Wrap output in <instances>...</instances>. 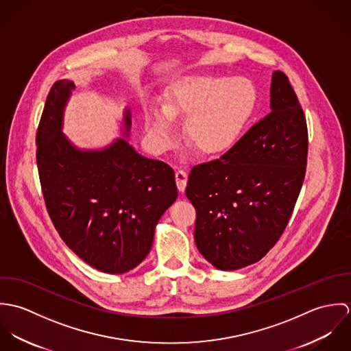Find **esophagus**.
I'll return each instance as SVG.
<instances>
[{
    "label": "esophagus",
    "mask_w": 351,
    "mask_h": 351,
    "mask_svg": "<svg viewBox=\"0 0 351 351\" xmlns=\"http://www.w3.org/2000/svg\"><path fill=\"white\" fill-rule=\"evenodd\" d=\"M176 181H177V188L180 192H184L186 188V181H188V173L182 169H178L176 171Z\"/></svg>",
    "instance_id": "obj_1"
}]
</instances>
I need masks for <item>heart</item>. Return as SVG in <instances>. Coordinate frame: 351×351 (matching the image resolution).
<instances>
[{
  "label": "heart",
  "instance_id": "1",
  "mask_svg": "<svg viewBox=\"0 0 351 351\" xmlns=\"http://www.w3.org/2000/svg\"><path fill=\"white\" fill-rule=\"evenodd\" d=\"M259 100L254 82L245 77L193 75L174 84L162 101L145 113V128L158 150L176 141L173 120L184 119L185 141L202 155L228 150L242 135Z\"/></svg>",
  "mask_w": 351,
  "mask_h": 351
}]
</instances>
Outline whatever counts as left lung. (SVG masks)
<instances>
[{
	"instance_id": "1",
	"label": "left lung",
	"mask_w": 351,
	"mask_h": 351,
	"mask_svg": "<svg viewBox=\"0 0 351 351\" xmlns=\"http://www.w3.org/2000/svg\"><path fill=\"white\" fill-rule=\"evenodd\" d=\"M306 121L282 71H274L270 113L219 159L193 166L186 197L196 209L195 242L220 270L258 262L282 235L300 195Z\"/></svg>"
}]
</instances>
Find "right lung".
Instances as JSON below:
<instances>
[{
  "mask_svg": "<svg viewBox=\"0 0 351 351\" xmlns=\"http://www.w3.org/2000/svg\"><path fill=\"white\" fill-rule=\"evenodd\" d=\"M73 81H56L36 132V162L47 212L69 246L92 267L121 274L150 252L154 231L178 191L174 170L146 158L125 139L81 150L62 132ZM130 136L131 112L124 110Z\"/></svg>",
  "mask_w": 351,
  "mask_h": 351,
  "instance_id": "1",
  "label": "right lung"
}]
</instances>
